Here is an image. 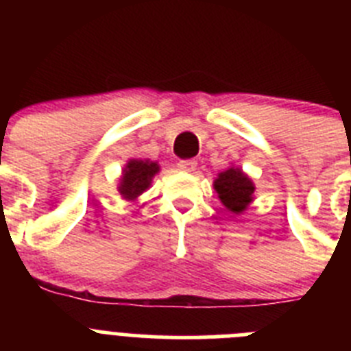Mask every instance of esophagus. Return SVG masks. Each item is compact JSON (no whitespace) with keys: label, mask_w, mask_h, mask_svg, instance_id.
I'll return each mask as SVG.
<instances>
[{"label":"esophagus","mask_w":351,"mask_h":351,"mask_svg":"<svg viewBox=\"0 0 351 351\" xmlns=\"http://www.w3.org/2000/svg\"><path fill=\"white\" fill-rule=\"evenodd\" d=\"M179 170L188 173H193L197 170V161L195 160H182L179 161Z\"/></svg>","instance_id":"esophagus-1"}]
</instances>
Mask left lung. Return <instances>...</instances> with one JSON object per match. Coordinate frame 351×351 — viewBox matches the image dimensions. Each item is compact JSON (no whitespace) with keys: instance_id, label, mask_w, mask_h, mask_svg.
<instances>
[{"instance_id":"1","label":"left lung","mask_w":351,"mask_h":351,"mask_svg":"<svg viewBox=\"0 0 351 351\" xmlns=\"http://www.w3.org/2000/svg\"><path fill=\"white\" fill-rule=\"evenodd\" d=\"M213 184L223 206L234 214H243L255 198L253 197L255 184L250 176L239 167L232 165L219 172Z\"/></svg>"}]
</instances>
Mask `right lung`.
Here are the masks:
<instances>
[{
    "label": "right lung",
    "instance_id": "right-lung-1",
    "mask_svg": "<svg viewBox=\"0 0 351 351\" xmlns=\"http://www.w3.org/2000/svg\"><path fill=\"white\" fill-rule=\"evenodd\" d=\"M160 172L158 161L141 160V158H132L128 160L123 172H121L119 182H117V191L125 200L133 202L137 200L145 190L151 188L154 176Z\"/></svg>",
    "mask_w": 351,
    "mask_h": 351
}]
</instances>
